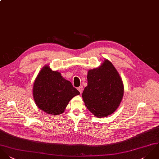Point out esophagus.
I'll return each mask as SVG.
<instances>
[{"label": "esophagus", "mask_w": 159, "mask_h": 159, "mask_svg": "<svg viewBox=\"0 0 159 159\" xmlns=\"http://www.w3.org/2000/svg\"><path fill=\"white\" fill-rule=\"evenodd\" d=\"M77 89H78V90L80 92V93H82V92H83V87H82V86H80L79 87H78Z\"/></svg>", "instance_id": "esophagus-1"}]
</instances>
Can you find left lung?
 Returning <instances> with one entry per match:
<instances>
[{"label": "left lung", "mask_w": 159, "mask_h": 159, "mask_svg": "<svg viewBox=\"0 0 159 159\" xmlns=\"http://www.w3.org/2000/svg\"><path fill=\"white\" fill-rule=\"evenodd\" d=\"M88 85L82 98L87 109L97 117H107L117 109L124 95L122 80L109 61L88 72Z\"/></svg>", "instance_id": "obj_1"}]
</instances>
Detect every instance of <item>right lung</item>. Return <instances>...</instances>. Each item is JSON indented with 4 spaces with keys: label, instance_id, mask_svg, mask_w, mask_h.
<instances>
[{
    "label": "right lung",
    "instance_id": "right-lung-1",
    "mask_svg": "<svg viewBox=\"0 0 159 159\" xmlns=\"http://www.w3.org/2000/svg\"><path fill=\"white\" fill-rule=\"evenodd\" d=\"M79 94L69 81L48 66L42 69L34 84L33 96L36 105L49 114L63 113L69 101Z\"/></svg>",
    "mask_w": 159,
    "mask_h": 159
}]
</instances>
